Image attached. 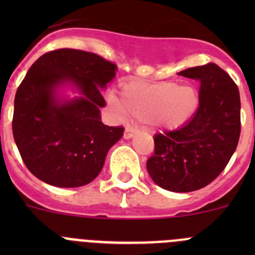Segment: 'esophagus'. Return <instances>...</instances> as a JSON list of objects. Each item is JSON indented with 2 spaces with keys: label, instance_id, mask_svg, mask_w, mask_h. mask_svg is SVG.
Here are the masks:
<instances>
[{
  "label": "esophagus",
  "instance_id": "esophagus-1",
  "mask_svg": "<svg viewBox=\"0 0 255 255\" xmlns=\"http://www.w3.org/2000/svg\"><path fill=\"white\" fill-rule=\"evenodd\" d=\"M136 132H138V129L131 128V126H126L125 131H124V139H131Z\"/></svg>",
  "mask_w": 255,
  "mask_h": 255
}]
</instances>
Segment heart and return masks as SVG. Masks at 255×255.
Returning <instances> with one entry per match:
<instances>
[{
	"label": "heart",
	"mask_w": 255,
	"mask_h": 255,
	"mask_svg": "<svg viewBox=\"0 0 255 255\" xmlns=\"http://www.w3.org/2000/svg\"><path fill=\"white\" fill-rule=\"evenodd\" d=\"M108 103L117 112H128L157 128L179 129L197 115L200 96L191 84L129 82L121 85L120 100L110 94Z\"/></svg>",
	"instance_id": "obj_1"
}]
</instances>
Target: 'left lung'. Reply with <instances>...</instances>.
Returning a JSON list of instances; mask_svg holds the SVG:
<instances>
[{
    "label": "left lung",
    "instance_id": "obj_1",
    "mask_svg": "<svg viewBox=\"0 0 255 255\" xmlns=\"http://www.w3.org/2000/svg\"><path fill=\"white\" fill-rule=\"evenodd\" d=\"M179 75L200 82L199 108L180 129L154 135L147 170L162 189L189 193L211 184L233 157L242 126L240 94L229 74L212 62Z\"/></svg>",
    "mask_w": 255,
    "mask_h": 255
}]
</instances>
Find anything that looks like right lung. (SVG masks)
<instances>
[{"label":"right lung","instance_id":"add662e5","mask_svg":"<svg viewBox=\"0 0 255 255\" xmlns=\"http://www.w3.org/2000/svg\"><path fill=\"white\" fill-rule=\"evenodd\" d=\"M117 66L92 52L61 48L40 56L28 70L15 96L12 134L22 161L35 177L58 188L93 181L110 148L124 134L121 126L101 121V89ZM79 96L62 99V86Z\"/></svg>","mask_w":255,"mask_h":255}]
</instances>
